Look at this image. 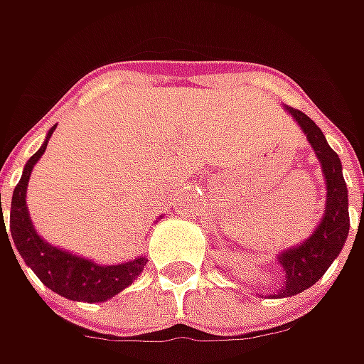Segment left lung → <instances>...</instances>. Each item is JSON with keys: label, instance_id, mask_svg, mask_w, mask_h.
I'll list each match as a JSON object with an SVG mask.
<instances>
[{"label": "left lung", "instance_id": "8db88e82", "mask_svg": "<svg viewBox=\"0 0 364 364\" xmlns=\"http://www.w3.org/2000/svg\"><path fill=\"white\" fill-rule=\"evenodd\" d=\"M286 111L294 117V121L300 125V129L314 147V154L326 182V210L324 217L320 218L314 232L301 241L300 245H294L289 249H284L277 255V263L284 269V284L279 286L277 294L273 298H287L301 294L304 289L312 287L326 273L332 261L338 257L343 251L348 229H350V218H348V190L343 176V164L336 151L328 146L324 133L314 121L306 113H301L294 107H286Z\"/></svg>", "mask_w": 364, "mask_h": 364}]
</instances>
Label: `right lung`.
<instances>
[{"label":"right lung","mask_w":364,"mask_h":364,"mask_svg":"<svg viewBox=\"0 0 364 364\" xmlns=\"http://www.w3.org/2000/svg\"><path fill=\"white\" fill-rule=\"evenodd\" d=\"M54 129L56 127L50 129L44 144L23 166V174H21L20 182L14 190V196H11V208H9L11 239H7V241H14V247L18 249L23 263L38 275V279L44 286L56 291L58 296L73 301H89V304L105 301L117 296L121 289L132 286L133 279H137V275L144 272L147 257L139 255L132 261L117 263V265H99L91 259L80 257L70 251H64V249L50 245L36 232L34 223L28 213V204H26V190H28V180L32 174V168L46 151L50 135L54 133ZM4 227H6V223H4V213H1V229Z\"/></svg>","instance_id":"obj_1"}]
</instances>
